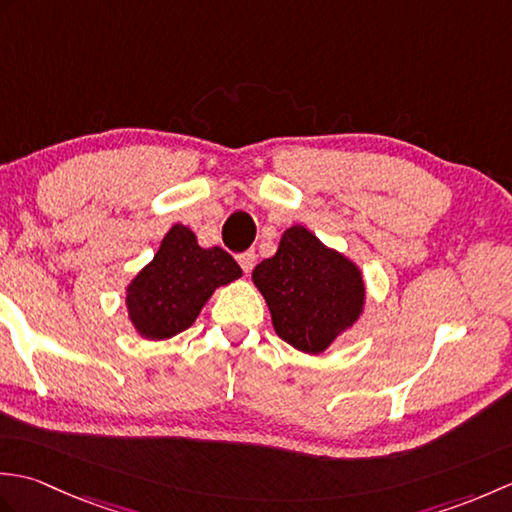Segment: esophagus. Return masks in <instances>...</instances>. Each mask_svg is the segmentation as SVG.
Listing matches in <instances>:
<instances>
[{
  "mask_svg": "<svg viewBox=\"0 0 512 512\" xmlns=\"http://www.w3.org/2000/svg\"><path fill=\"white\" fill-rule=\"evenodd\" d=\"M237 262H239V266H242L244 273L248 275L250 270H253V266H255V250H246V253L237 255Z\"/></svg>",
  "mask_w": 512,
  "mask_h": 512,
  "instance_id": "obj_1",
  "label": "esophagus"
}]
</instances>
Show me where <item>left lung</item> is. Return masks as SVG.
Masks as SVG:
<instances>
[{
    "mask_svg": "<svg viewBox=\"0 0 512 512\" xmlns=\"http://www.w3.org/2000/svg\"><path fill=\"white\" fill-rule=\"evenodd\" d=\"M279 339L303 354H323L361 319L363 270L306 226H290L277 253L253 270Z\"/></svg>",
    "mask_w": 512,
    "mask_h": 512,
    "instance_id": "left-lung-1",
    "label": "left lung"
}]
</instances>
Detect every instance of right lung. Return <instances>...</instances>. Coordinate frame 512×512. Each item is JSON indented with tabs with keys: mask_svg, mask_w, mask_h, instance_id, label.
<instances>
[{
	"mask_svg": "<svg viewBox=\"0 0 512 512\" xmlns=\"http://www.w3.org/2000/svg\"><path fill=\"white\" fill-rule=\"evenodd\" d=\"M239 277L242 268L226 250L202 248L189 226L173 224L125 288L127 319L140 339H171L191 328L217 288Z\"/></svg>",
	"mask_w": 512,
	"mask_h": 512,
	"instance_id": "right-lung-1",
	"label": "right lung"
}]
</instances>
